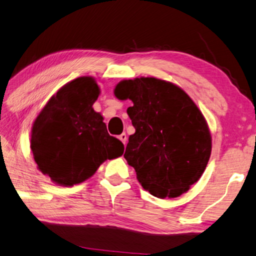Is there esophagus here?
<instances>
[{"label": "esophagus", "mask_w": 256, "mask_h": 256, "mask_svg": "<svg viewBox=\"0 0 256 256\" xmlns=\"http://www.w3.org/2000/svg\"><path fill=\"white\" fill-rule=\"evenodd\" d=\"M119 140H120L121 142H122L124 144H126V143H127V135H126L124 132L121 134V135L119 136Z\"/></svg>", "instance_id": "34e87169"}]
</instances>
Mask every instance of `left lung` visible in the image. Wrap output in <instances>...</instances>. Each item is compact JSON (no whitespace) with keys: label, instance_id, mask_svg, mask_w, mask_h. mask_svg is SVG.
Instances as JSON below:
<instances>
[{"label":"left lung","instance_id":"8db88e82","mask_svg":"<svg viewBox=\"0 0 256 256\" xmlns=\"http://www.w3.org/2000/svg\"><path fill=\"white\" fill-rule=\"evenodd\" d=\"M116 98L130 100L127 113L135 128L124 159L145 190L158 198H176L202 175L212 137L202 113L178 86L156 78L124 80Z\"/></svg>","mask_w":256,"mask_h":256}]
</instances>
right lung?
<instances>
[{"instance_id": "obj_1", "label": "right lung", "mask_w": 256, "mask_h": 256, "mask_svg": "<svg viewBox=\"0 0 256 256\" xmlns=\"http://www.w3.org/2000/svg\"><path fill=\"white\" fill-rule=\"evenodd\" d=\"M98 96L95 78H78L58 90L34 121V160L56 184L84 182L105 160L122 156L124 144L110 136L103 116L94 111Z\"/></svg>"}]
</instances>
